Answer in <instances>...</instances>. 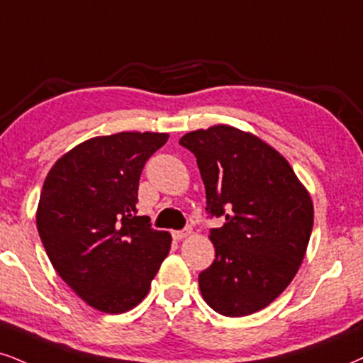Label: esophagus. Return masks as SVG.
Masks as SVG:
<instances>
[{"label": "esophagus", "mask_w": 363, "mask_h": 363, "mask_svg": "<svg viewBox=\"0 0 363 363\" xmlns=\"http://www.w3.org/2000/svg\"><path fill=\"white\" fill-rule=\"evenodd\" d=\"M191 234V229H185V230H174L173 232V239L174 240H182L185 237H189Z\"/></svg>", "instance_id": "1"}]
</instances>
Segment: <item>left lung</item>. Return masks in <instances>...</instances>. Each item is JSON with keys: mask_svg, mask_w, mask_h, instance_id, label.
Returning a JSON list of instances; mask_svg holds the SVG:
<instances>
[{"mask_svg": "<svg viewBox=\"0 0 363 363\" xmlns=\"http://www.w3.org/2000/svg\"><path fill=\"white\" fill-rule=\"evenodd\" d=\"M195 155L207 212L225 223L210 230L216 261L200 272L207 305L247 316L288 288L306 256L313 200L279 151L256 134L216 124L180 140Z\"/></svg>", "mask_w": 363, "mask_h": 363, "instance_id": "obj_1", "label": "left lung"}]
</instances>
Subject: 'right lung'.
<instances>
[{
    "mask_svg": "<svg viewBox=\"0 0 363 363\" xmlns=\"http://www.w3.org/2000/svg\"><path fill=\"white\" fill-rule=\"evenodd\" d=\"M167 133L124 131L80 143L43 182L37 229L58 276L89 306L119 315L146 298L172 235L136 216L143 167Z\"/></svg>",
    "mask_w": 363,
    "mask_h": 363,
    "instance_id": "1",
    "label": "right lung"
}]
</instances>
